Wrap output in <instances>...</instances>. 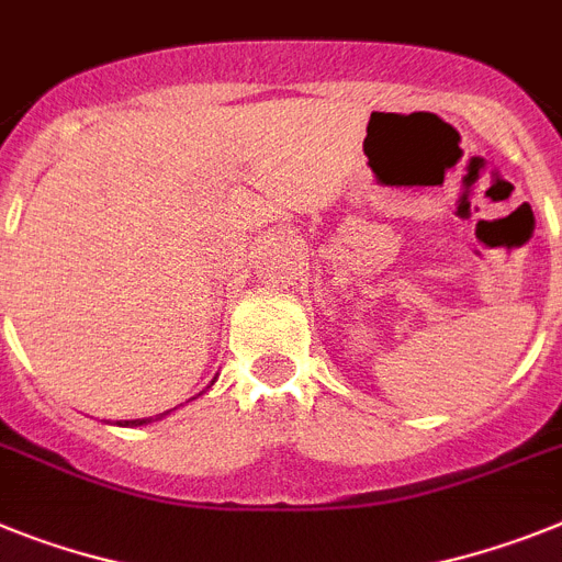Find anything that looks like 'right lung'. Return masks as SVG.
<instances>
[{"instance_id": "obj_1", "label": "right lung", "mask_w": 562, "mask_h": 562, "mask_svg": "<svg viewBox=\"0 0 562 562\" xmlns=\"http://www.w3.org/2000/svg\"><path fill=\"white\" fill-rule=\"evenodd\" d=\"M216 380V376H214ZM214 380H211V383H214ZM173 412V408H171ZM171 412H162V414H157V417H143V419H116V426H125V428H134V426H148V423H154V419H162V417H168V414Z\"/></svg>"}]
</instances>
